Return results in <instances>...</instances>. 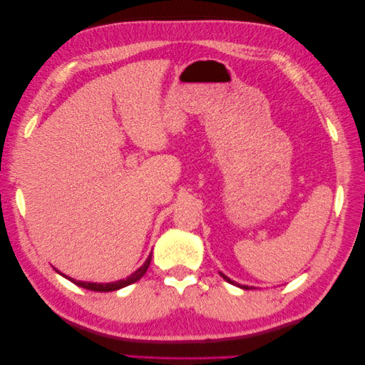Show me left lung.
<instances>
[{"mask_svg":"<svg viewBox=\"0 0 365 365\" xmlns=\"http://www.w3.org/2000/svg\"><path fill=\"white\" fill-rule=\"evenodd\" d=\"M220 275H222V277H224V279H225V280H227L228 283H231V284H236V286H239V288H242V289H251V288H250V286H240V284H237L236 282H233V280H230V279L227 277V275H224L222 272H220Z\"/></svg>","mask_w":365,"mask_h":365,"instance_id":"1","label":"left lung"}]
</instances>
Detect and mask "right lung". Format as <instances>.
Returning a JSON list of instances; mask_svg holds the SVG:
<instances>
[{
	"mask_svg": "<svg viewBox=\"0 0 365 365\" xmlns=\"http://www.w3.org/2000/svg\"><path fill=\"white\" fill-rule=\"evenodd\" d=\"M150 259H152V254L148 257V260L143 263V267H140L134 274H130L128 279H123V280H118V282H113V283H91V282H81V280H74V279H70L67 277V275H63L62 272H58L62 274L63 277H67L70 282H73L74 284L81 286V288H85V289H90V291H96V292H109V291H117V289H121L125 288V286L130 284V283H135L137 280H140L143 275L146 274L149 264H150Z\"/></svg>",
	"mask_w": 365,
	"mask_h": 365,
	"instance_id": "1",
	"label": "right lung"
}]
</instances>
